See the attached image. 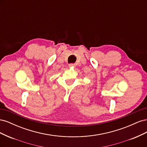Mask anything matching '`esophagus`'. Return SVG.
Masks as SVG:
<instances>
[{
    "mask_svg": "<svg viewBox=\"0 0 147 147\" xmlns=\"http://www.w3.org/2000/svg\"><path fill=\"white\" fill-rule=\"evenodd\" d=\"M69 67H75V65L74 64H70L69 65Z\"/></svg>",
    "mask_w": 147,
    "mask_h": 147,
    "instance_id": "esophagus-1",
    "label": "esophagus"
}]
</instances>
